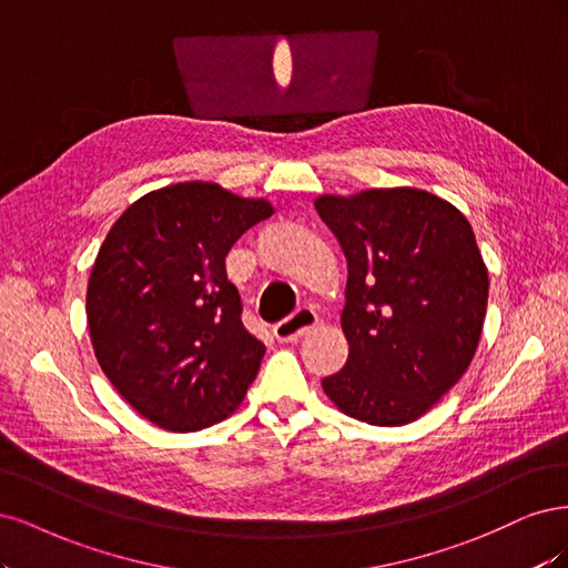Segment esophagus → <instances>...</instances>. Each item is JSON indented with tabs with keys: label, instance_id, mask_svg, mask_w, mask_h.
<instances>
[{
	"label": "esophagus",
	"instance_id": "1",
	"mask_svg": "<svg viewBox=\"0 0 568 568\" xmlns=\"http://www.w3.org/2000/svg\"><path fill=\"white\" fill-rule=\"evenodd\" d=\"M314 325H316V311L308 308V306H302L300 311H295V314L287 316L285 321L273 325V337H276L278 342H297Z\"/></svg>",
	"mask_w": 568,
	"mask_h": 568
}]
</instances>
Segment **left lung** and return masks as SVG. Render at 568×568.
I'll use <instances>...</instances> for the list:
<instances>
[{"instance_id":"left-lung-1","label":"left lung","mask_w":568,"mask_h":568,"mask_svg":"<svg viewBox=\"0 0 568 568\" xmlns=\"http://www.w3.org/2000/svg\"><path fill=\"white\" fill-rule=\"evenodd\" d=\"M346 257L344 368L323 377L361 423L408 425L465 375L488 304V271L465 214L419 189L321 195Z\"/></svg>"}]
</instances>
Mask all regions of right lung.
<instances>
[{
    "label": "right lung",
    "instance_id": "right-lung-1",
    "mask_svg": "<svg viewBox=\"0 0 568 568\" xmlns=\"http://www.w3.org/2000/svg\"><path fill=\"white\" fill-rule=\"evenodd\" d=\"M273 214L266 200L186 181L145 193L108 231L87 285V323L105 377L168 432L222 423L266 346L245 331L226 254Z\"/></svg>",
    "mask_w": 568,
    "mask_h": 568
}]
</instances>
